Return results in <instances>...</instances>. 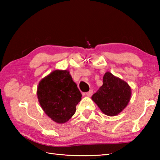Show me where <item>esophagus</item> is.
<instances>
[{"label":"esophagus","mask_w":160,"mask_h":160,"mask_svg":"<svg viewBox=\"0 0 160 160\" xmlns=\"http://www.w3.org/2000/svg\"><path fill=\"white\" fill-rule=\"evenodd\" d=\"M92 94H93V90H90L89 91H88V92L85 93V95L87 96H91Z\"/></svg>","instance_id":"34e87169"}]
</instances>
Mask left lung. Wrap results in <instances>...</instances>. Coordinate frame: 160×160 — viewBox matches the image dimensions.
I'll use <instances>...</instances> for the list:
<instances>
[{
  "instance_id": "obj_1",
  "label": "left lung",
  "mask_w": 160,
  "mask_h": 160,
  "mask_svg": "<svg viewBox=\"0 0 160 160\" xmlns=\"http://www.w3.org/2000/svg\"><path fill=\"white\" fill-rule=\"evenodd\" d=\"M131 96V88L127 82L107 72L102 86L91 98L105 115L115 116L127 107Z\"/></svg>"
}]
</instances>
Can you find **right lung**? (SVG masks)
I'll return each instance as SVG.
<instances>
[{
  "instance_id": "1",
  "label": "right lung",
  "mask_w": 160,
  "mask_h": 160,
  "mask_svg": "<svg viewBox=\"0 0 160 160\" xmlns=\"http://www.w3.org/2000/svg\"><path fill=\"white\" fill-rule=\"evenodd\" d=\"M37 96L45 113L54 122L62 124L75 113L82 94L69 71L56 70L40 81Z\"/></svg>"
}]
</instances>
